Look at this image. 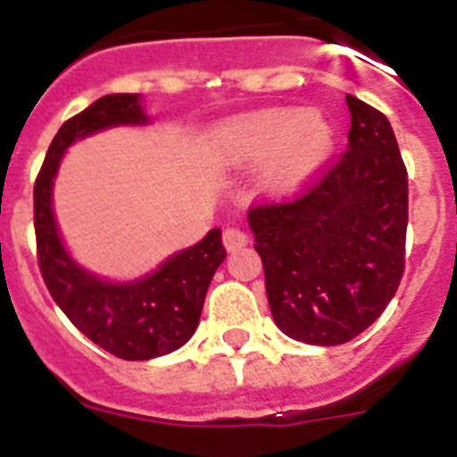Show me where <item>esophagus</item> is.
<instances>
[{
	"mask_svg": "<svg viewBox=\"0 0 457 457\" xmlns=\"http://www.w3.org/2000/svg\"><path fill=\"white\" fill-rule=\"evenodd\" d=\"M247 233L240 231V228H226L224 231V247L228 249V252H237V249L247 247Z\"/></svg>",
	"mask_w": 457,
	"mask_h": 457,
	"instance_id": "1",
	"label": "esophagus"
}]
</instances>
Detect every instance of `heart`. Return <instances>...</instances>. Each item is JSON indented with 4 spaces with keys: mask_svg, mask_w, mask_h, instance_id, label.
<instances>
[{
    "mask_svg": "<svg viewBox=\"0 0 457 457\" xmlns=\"http://www.w3.org/2000/svg\"><path fill=\"white\" fill-rule=\"evenodd\" d=\"M337 144L332 120L318 109L268 107L231 116L215 125L210 151L231 167H258L261 189L293 196L318 179Z\"/></svg>",
    "mask_w": 457,
    "mask_h": 457,
    "instance_id": "obj_1",
    "label": "heart"
}]
</instances>
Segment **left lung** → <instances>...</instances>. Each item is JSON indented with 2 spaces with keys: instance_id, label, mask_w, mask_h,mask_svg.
Masks as SVG:
<instances>
[{
  "instance_id": "1",
  "label": "left lung",
  "mask_w": 457,
  "mask_h": 457,
  "mask_svg": "<svg viewBox=\"0 0 457 457\" xmlns=\"http://www.w3.org/2000/svg\"><path fill=\"white\" fill-rule=\"evenodd\" d=\"M348 151L293 204L252 208L272 318L286 337L341 345L386 309L405 268L407 171L386 116L354 96Z\"/></svg>"
}]
</instances>
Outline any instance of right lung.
<instances>
[{"label":"right lung","mask_w":457,"mask_h":457,"mask_svg":"<svg viewBox=\"0 0 457 457\" xmlns=\"http://www.w3.org/2000/svg\"><path fill=\"white\" fill-rule=\"evenodd\" d=\"M139 93H109L59 128L34 185L38 265L46 286L68 320L107 353L146 361L183 348L199 327L205 293L226 258L221 228L171 253L153 272L112 281L78 263L68 252L54 217V180L75 141L123 128L148 125Z\"/></svg>","instance_id":"right-lung-1"}]
</instances>
